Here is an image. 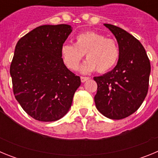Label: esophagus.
I'll return each mask as SVG.
<instances>
[{"label": "esophagus", "instance_id": "34e87169", "mask_svg": "<svg viewBox=\"0 0 158 158\" xmlns=\"http://www.w3.org/2000/svg\"><path fill=\"white\" fill-rule=\"evenodd\" d=\"M89 79V77H81V81L82 83L85 82L86 81H88Z\"/></svg>", "mask_w": 158, "mask_h": 158}]
</instances>
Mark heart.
Here are the masks:
<instances>
[{
	"label": "heart",
	"mask_w": 158,
	"mask_h": 158,
	"mask_svg": "<svg viewBox=\"0 0 158 158\" xmlns=\"http://www.w3.org/2000/svg\"><path fill=\"white\" fill-rule=\"evenodd\" d=\"M64 63L71 70H77L85 54L87 60L81 65V72L89 73L111 70L119 58L116 42L94 31H86L75 37L74 44H64L61 49Z\"/></svg>",
	"instance_id": "b5f03b06"
}]
</instances>
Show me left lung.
Listing matches in <instances>:
<instances>
[{
  "instance_id": "obj_1",
  "label": "left lung",
  "mask_w": 158,
  "mask_h": 158,
  "mask_svg": "<svg viewBox=\"0 0 158 158\" xmlns=\"http://www.w3.org/2000/svg\"><path fill=\"white\" fill-rule=\"evenodd\" d=\"M115 35L119 58L110 72L94 77L97 93L96 107L111 119H122L139 109L147 95L150 62L142 43L123 29L104 23Z\"/></svg>"
}]
</instances>
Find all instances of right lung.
Here are the masks:
<instances>
[{"label": "right lung", "mask_w": 158, "mask_h": 158, "mask_svg": "<svg viewBox=\"0 0 158 158\" xmlns=\"http://www.w3.org/2000/svg\"><path fill=\"white\" fill-rule=\"evenodd\" d=\"M71 32L70 25H43L16 43L10 65L13 93L25 112L36 120L62 118L81 85L80 77L67 69L61 54Z\"/></svg>", "instance_id": "1"}]
</instances>
